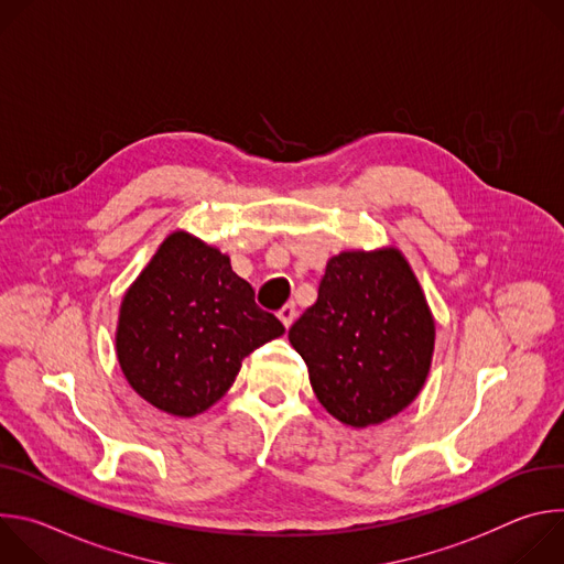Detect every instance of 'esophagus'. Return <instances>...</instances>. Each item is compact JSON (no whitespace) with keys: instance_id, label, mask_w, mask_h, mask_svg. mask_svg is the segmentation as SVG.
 <instances>
[{"instance_id":"34e87169","label":"esophagus","mask_w":564,"mask_h":564,"mask_svg":"<svg viewBox=\"0 0 564 564\" xmlns=\"http://www.w3.org/2000/svg\"><path fill=\"white\" fill-rule=\"evenodd\" d=\"M276 314H279V318H281V324H283L285 328H290V326L294 324V318H296V307H294V303H285Z\"/></svg>"}]
</instances>
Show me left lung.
I'll list each match as a JSON object with an SVG mask.
<instances>
[{"label": "left lung", "mask_w": 564, "mask_h": 564, "mask_svg": "<svg viewBox=\"0 0 564 564\" xmlns=\"http://www.w3.org/2000/svg\"><path fill=\"white\" fill-rule=\"evenodd\" d=\"M288 339L307 364L318 404L366 429L399 415L424 388L435 318L401 250H346L328 261L314 305Z\"/></svg>", "instance_id": "left-lung-1"}]
</instances>
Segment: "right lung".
<instances>
[{"instance_id": "obj_1", "label": "right lung", "mask_w": 564, "mask_h": 564, "mask_svg": "<svg viewBox=\"0 0 564 564\" xmlns=\"http://www.w3.org/2000/svg\"><path fill=\"white\" fill-rule=\"evenodd\" d=\"M283 333L227 254L176 229L122 296L116 355L153 409L196 417L231 388L250 352Z\"/></svg>"}]
</instances>
